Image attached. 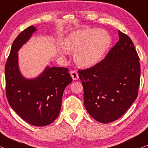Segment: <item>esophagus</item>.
<instances>
[{
	"mask_svg": "<svg viewBox=\"0 0 148 148\" xmlns=\"http://www.w3.org/2000/svg\"><path fill=\"white\" fill-rule=\"evenodd\" d=\"M70 75H71V77L74 80H76L79 78L78 72H77L76 71H75V70H73V71L70 72Z\"/></svg>",
	"mask_w": 148,
	"mask_h": 148,
	"instance_id": "1",
	"label": "esophagus"
}]
</instances>
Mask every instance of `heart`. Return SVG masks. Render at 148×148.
<instances>
[{
  "instance_id": "1",
  "label": "heart",
  "mask_w": 148,
  "mask_h": 148,
  "mask_svg": "<svg viewBox=\"0 0 148 148\" xmlns=\"http://www.w3.org/2000/svg\"><path fill=\"white\" fill-rule=\"evenodd\" d=\"M112 43V38L106 30L86 28L72 32L64 40V48L74 52V60L82 67H90L103 56ZM62 55L66 54L60 50Z\"/></svg>"
}]
</instances>
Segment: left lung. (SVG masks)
I'll return each instance as SVG.
<instances>
[{
  "label": "left lung",
  "instance_id": "obj_1",
  "mask_svg": "<svg viewBox=\"0 0 148 148\" xmlns=\"http://www.w3.org/2000/svg\"><path fill=\"white\" fill-rule=\"evenodd\" d=\"M119 40L106 58L95 66L79 70L84 102L88 114L108 123L122 116L138 94L139 56L128 36L118 31Z\"/></svg>",
  "mask_w": 148,
  "mask_h": 148
}]
</instances>
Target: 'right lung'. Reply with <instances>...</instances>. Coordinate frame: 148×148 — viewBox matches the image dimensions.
I'll return each mask as SVG.
<instances>
[{"instance_id":"obj_1","label":"right lung","mask_w":148,"mask_h":148,"mask_svg":"<svg viewBox=\"0 0 148 148\" xmlns=\"http://www.w3.org/2000/svg\"><path fill=\"white\" fill-rule=\"evenodd\" d=\"M36 30L30 26L13 42L5 65L6 94L11 108L24 120L34 126H45L58 118L63 92L72 79L67 68L48 66L36 78L23 76L18 52Z\"/></svg>"}]
</instances>
